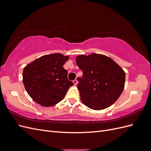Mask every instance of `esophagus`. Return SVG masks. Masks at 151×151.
<instances>
[{
  "instance_id": "34e87169",
  "label": "esophagus",
  "mask_w": 151,
  "mask_h": 151,
  "mask_svg": "<svg viewBox=\"0 0 151 151\" xmlns=\"http://www.w3.org/2000/svg\"><path fill=\"white\" fill-rule=\"evenodd\" d=\"M73 83H74V85H77V83H78V81H77L76 79H75V80H74V81H73Z\"/></svg>"
}]
</instances>
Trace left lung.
<instances>
[{
    "label": "left lung",
    "instance_id": "8db88e82",
    "mask_svg": "<svg viewBox=\"0 0 151 151\" xmlns=\"http://www.w3.org/2000/svg\"><path fill=\"white\" fill-rule=\"evenodd\" d=\"M76 60L83 72L77 85L82 102L94 110L110 106L124 89L125 72L111 58L101 54L81 55Z\"/></svg>",
    "mask_w": 151,
    "mask_h": 151
}]
</instances>
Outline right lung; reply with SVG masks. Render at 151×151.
Wrapping results in <instances>:
<instances>
[{
    "instance_id": "add662e5",
    "label": "right lung",
    "mask_w": 151,
    "mask_h": 151,
    "mask_svg": "<svg viewBox=\"0 0 151 151\" xmlns=\"http://www.w3.org/2000/svg\"><path fill=\"white\" fill-rule=\"evenodd\" d=\"M69 57L60 53L43 55L27 65L22 82L30 97L42 106L49 107L65 98L70 86L68 72L63 65Z\"/></svg>"
}]
</instances>
